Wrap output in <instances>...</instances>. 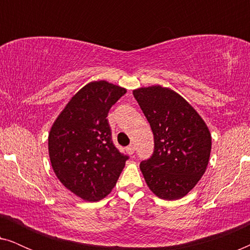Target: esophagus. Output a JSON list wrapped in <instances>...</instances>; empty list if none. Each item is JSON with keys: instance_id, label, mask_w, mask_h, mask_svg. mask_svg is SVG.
<instances>
[{"instance_id": "1", "label": "esophagus", "mask_w": 250, "mask_h": 250, "mask_svg": "<svg viewBox=\"0 0 250 250\" xmlns=\"http://www.w3.org/2000/svg\"><path fill=\"white\" fill-rule=\"evenodd\" d=\"M134 151H135V148H134V146H128L127 148H126V152L128 153V155H133V153H134Z\"/></svg>"}]
</instances>
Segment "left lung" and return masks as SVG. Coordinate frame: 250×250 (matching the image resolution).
I'll list each match as a JSON object with an SVG mask.
<instances>
[{
    "mask_svg": "<svg viewBox=\"0 0 250 250\" xmlns=\"http://www.w3.org/2000/svg\"><path fill=\"white\" fill-rule=\"evenodd\" d=\"M133 95L155 139L152 156L140 164L146 186L162 199H180L206 172L211 150L209 129L192 105L168 87H140Z\"/></svg>",
    "mask_w": 250,
    "mask_h": 250,
    "instance_id": "left-lung-1",
    "label": "left lung"
}]
</instances>
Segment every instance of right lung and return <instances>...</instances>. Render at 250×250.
Masks as SVG:
<instances>
[{
	"label": "right lung",
	"instance_id": "1",
	"mask_svg": "<svg viewBox=\"0 0 250 250\" xmlns=\"http://www.w3.org/2000/svg\"><path fill=\"white\" fill-rule=\"evenodd\" d=\"M126 88L105 81L82 87L49 133L53 172L68 190L85 201H99L110 193L127 156L116 148L107 116Z\"/></svg>",
	"mask_w": 250,
	"mask_h": 250
}]
</instances>
